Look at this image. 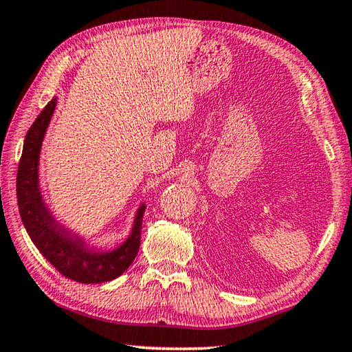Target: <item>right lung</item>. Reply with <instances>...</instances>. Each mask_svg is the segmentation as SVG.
Segmentation results:
<instances>
[{
  "label": "right lung",
  "mask_w": 352,
  "mask_h": 352,
  "mask_svg": "<svg viewBox=\"0 0 352 352\" xmlns=\"http://www.w3.org/2000/svg\"><path fill=\"white\" fill-rule=\"evenodd\" d=\"M57 99H51L28 130L16 174V201L20 216L34 245L65 278L77 283L96 284L111 281L122 275L132 264L140 250L141 223L144 205L135 219V226L126 243L110 253L87 248L79 239L63 231L43 206L37 183V166L41 141L56 109Z\"/></svg>",
  "instance_id": "right-lung-1"
}]
</instances>
